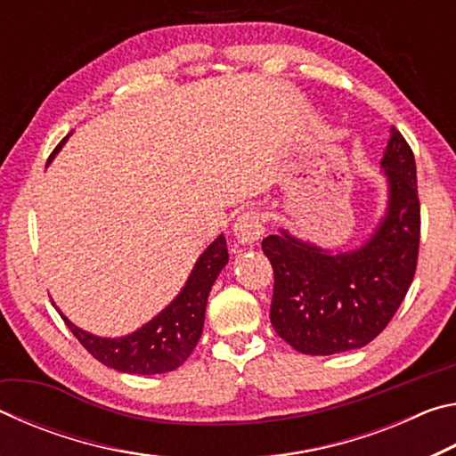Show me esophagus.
Segmentation results:
<instances>
[{"label":"esophagus","instance_id":"1","mask_svg":"<svg viewBox=\"0 0 456 456\" xmlns=\"http://www.w3.org/2000/svg\"><path fill=\"white\" fill-rule=\"evenodd\" d=\"M233 233L237 237V241L241 245L257 243L265 233L264 215H261L259 211H253V209L241 213L233 225Z\"/></svg>","mask_w":456,"mask_h":456}]
</instances>
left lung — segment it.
Returning <instances> with one entry per match:
<instances>
[{
	"instance_id": "8db88e82",
	"label": "left lung",
	"mask_w": 456,
	"mask_h": 456,
	"mask_svg": "<svg viewBox=\"0 0 456 456\" xmlns=\"http://www.w3.org/2000/svg\"><path fill=\"white\" fill-rule=\"evenodd\" d=\"M380 165L388 207L358 249L330 253L285 229L261 243L275 280L272 326L297 352L330 356L370 344L395 318L414 280L420 243L416 165L395 126Z\"/></svg>"
}]
</instances>
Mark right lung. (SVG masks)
<instances>
[{
  "label": "right lung",
  "mask_w": 456,
  "mask_h": 456,
  "mask_svg": "<svg viewBox=\"0 0 456 456\" xmlns=\"http://www.w3.org/2000/svg\"><path fill=\"white\" fill-rule=\"evenodd\" d=\"M60 142L50 160L61 149ZM48 160V163H50ZM229 253L225 237L219 235L200 253L184 288L163 312L142 328L122 338H100L84 331L61 315L78 342L104 366L126 374H165L179 368L195 350L203 334L207 297L221 269L227 265ZM53 304V302H52Z\"/></svg>",
  "instance_id": "obj_1"
}]
</instances>
